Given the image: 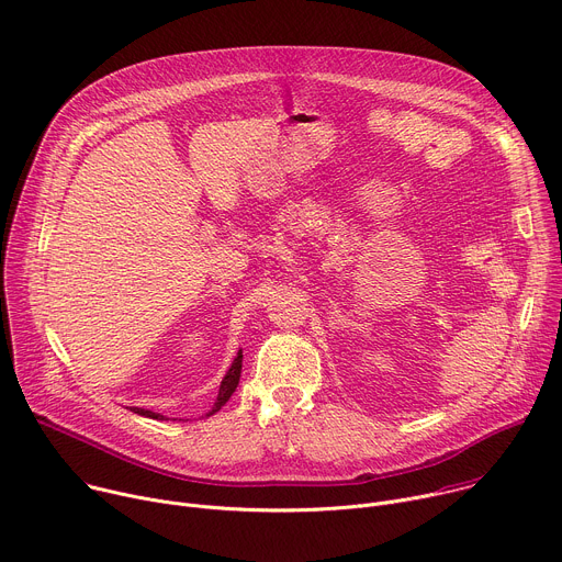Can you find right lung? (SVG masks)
I'll list each match as a JSON object with an SVG mask.
<instances>
[{
	"instance_id": "obj_1",
	"label": "right lung",
	"mask_w": 562,
	"mask_h": 562,
	"mask_svg": "<svg viewBox=\"0 0 562 562\" xmlns=\"http://www.w3.org/2000/svg\"><path fill=\"white\" fill-rule=\"evenodd\" d=\"M239 371H243V351H237V356H235L231 369L226 371V375H224V380H222V384H220L215 403H213V409L209 412V416H213L215 412H220V409L228 403V397L233 395V391H235V386H237V382H239ZM131 412H133V414H139V416H146V418H153V420H162V418H165V416L153 414V412H148V409H139V407H133Z\"/></svg>"
}]
</instances>
